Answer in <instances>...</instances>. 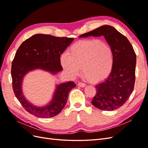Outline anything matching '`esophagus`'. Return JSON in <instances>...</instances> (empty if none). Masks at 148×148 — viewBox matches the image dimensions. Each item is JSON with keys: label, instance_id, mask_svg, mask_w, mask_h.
<instances>
[{"label": "esophagus", "instance_id": "34e87169", "mask_svg": "<svg viewBox=\"0 0 148 148\" xmlns=\"http://www.w3.org/2000/svg\"><path fill=\"white\" fill-rule=\"evenodd\" d=\"M78 86H79V87H81V88H83V87L85 86V84H84V83H83L79 82V83H78Z\"/></svg>", "mask_w": 148, "mask_h": 148}]
</instances>
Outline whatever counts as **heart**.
Returning <instances> with one entry per match:
<instances>
[{"mask_svg":"<svg viewBox=\"0 0 148 148\" xmlns=\"http://www.w3.org/2000/svg\"><path fill=\"white\" fill-rule=\"evenodd\" d=\"M62 67L70 77L79 74L82 67L83 77L92 83L109 77L114 66V52L108 44L99 39L83 40L71 46L69 54L60 57Z\"/></svg>","mask_w":148,"mask_h":148,"instance_id":"obj_1","label":"heart"}]
</instances>
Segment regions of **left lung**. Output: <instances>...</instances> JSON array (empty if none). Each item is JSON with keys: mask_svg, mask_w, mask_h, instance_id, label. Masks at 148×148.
<instances>
[{"mask_svg": "<svg viewBox=\"0 0 148 148\" xmlns=\"http://www.w3.org/2000/svg\"><path fill=\"white\" fill-rule=\"evenodd\" d=\"M103 36L114 52V66L104 82L96 85L92 104L102 110H114L122 106L132 93L135 82L136 56L128 39L109 25L79 36V38Z\"/></svg>", "mask_w": 148, "mask_h": 148, "instance_id": "8db88e82", "label": "left lung"}]
</instances>
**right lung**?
Segmentation results:
<instances>
[{"mask_svg":"<svg viewBox=\"0 0 148 148\" xmlns=\"http://www.w3.org/2000/svg\"><path fill=\"white\" fill-rule=\"evenodd\" d=\"M73 41L72 38L56 37L49 34H34L22 43L12 61V88L16 97L29 114L39 118H50L64 109L70 90L76 87L73 82L57 85L52 101L46 106L37 107L26 99L22 92V82L25 75L35 69L46 70L52 74L63 70L60 57Z\"/></svg>","mask_w":148,"mask_h":148,"instance_id":"add662e5","label":"right lung"}]
</instances>
